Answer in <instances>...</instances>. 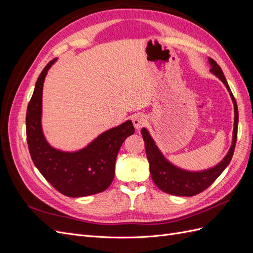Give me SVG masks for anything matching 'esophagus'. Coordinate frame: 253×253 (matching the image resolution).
Here are the masks:
<instances>
[{
	"label": "esophagus",
	"mask_w": 253,
	"mask_h": 253,
	"mask_svg": "<svg viewBox=\"0 0 253 253\" xmlns=\"http://www.w3.org/2000/svg\"><path fill=\"white\" fill-rule=\"evenodd\" d=\"M145 124H147V117H145L144 115H142V114L135 115L133 118V125L136 129H139Z\"/></svg>",
	"instance_id": "34e87169"
}]
</instances>
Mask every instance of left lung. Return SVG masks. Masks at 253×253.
Returning a JSON list of instances; mask_svg holds the SVG:
<instances>
[{
  "label": "left lung",
  "mask_w": 253,
  "mask_h": 253,
  "mask_svg": "<svg viewBox=\"0 0 253 253\" xmlns=\"http://www.w3.org/2000/svg\"><path fill=\"white\" fill-rule=\"evenodd\" d=\"M208 62L211 66L210 73L225 84L234 105V125L230 149L227 152L223 160H220L217 165L209 168V169L201 171L186 170L172 164L157 147L156 142L153 139L148 128L142 127L141 134L144 140L145 153H147L150 165L151 177L153 181L155 182V185L168 194L176 196H193L203 192L204 190L211 186L213 181L224 172L228 165L230 164L233 156L237 137V125H239V111H237L236 101L219 65L211 58H208Z\"/></svg>",
  "instance_id": "left-lung-1"
}]
</instances>
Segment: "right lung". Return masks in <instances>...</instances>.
<instances>
[{"mask_svg": "<svg viewBox=\"0 0 253 253\" xmlns=\"http://www.w3.org/2000/svg\"><path fill=\"white\" fill-rule=\"evenodd\" d=\"M57 60L44 67L27 106L26 136L30 156L43 177L63 195L83 197L100 193L111 186L119 149L135 128L132 121L126 120L102 132L82 149L53 148L42 127V95L45 77Z\"/></svg>", "mask_w": 253, "mask_h": 253, "instance_id": "right-lung-1", "label": "right lung"}]
</instances>
